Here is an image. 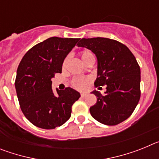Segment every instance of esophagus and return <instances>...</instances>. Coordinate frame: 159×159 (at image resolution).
I'll list each match as a JSON object with an SVG mask.
<instances>
[{"mask_svg":"<svg viewBox=\"0 0 159 159\" xmlns=\"http://www.w3.org/2000/svg\"><path fill=\"white\" fill-rule=\"evenodd\" d=\"M86 96V94L85 93H81V98H84V97Z\"/></svg>","mask_w":159,"mask_h":159,"instance_id":"34e87169","label":"esophagus"}]
</instances>
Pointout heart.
<instances>
[{"instance_id": "1", "label": "heart", "mask_w": 159, "mask_h": 159, "mask_svg": "<svg viewBox=\"0 0 159 159\" xmlns=\"http://www.w3.org/2000/svg\"><path fill=\"white\" fill-rule=\"evenodd\" d=\"M92 57H94L93 54L88 50H84L80 52V57L82 59V60L84 61V63L85 64L87 60L89 58H91ZM67 60L68 58H65V60H64V63H63V67H65L66 64L67 63ZM90 78H75L71 81V84L72 86L75 88L79 90H84L86 88L87 85H88V83L90 82Z\"/></svg>"}]
</instances>
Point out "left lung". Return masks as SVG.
I'll return each mask as SVG.
<instances>
[{
    "instance_id": "left-lung-1",
    "label": "left lung",
    "mask_w": 159,
    "mask_h": 159,
    "mask_svg": "<svg viewBox=\"0 0 159 159\" xmlns=\"http://www.w3.org/2000/svg\"><path fill=\"white\" fill-rule=\"evenodd\" d=\"M77 45L89 49L96 56L95 86L107 85L104 95L95 90L92 92L97 97L96 103L90 107L92 117L109 126L128 119L141 95V72L134 55L123 43L108 38H83Z\"/></svg>"
}]
</instances>
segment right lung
<instances>
[{"mask_svg":"<svg viewBox=\"0 0 159 159\" xmlns=\"http://www.w3.org/2000/svg\"><path fill=\"white\" fill-rule=\"evenodd\" d=\"M80 38L50 37L25 53L16 71L15 80L20 107L36 127L54 129L69 119L71 106L80 94L71 88L52 89V78L61 73L67 55Z\"/></svg>","mask_w":159,"mask_h":159,"instance_id":"add662e5","label":"right lung"}]
</instances>
